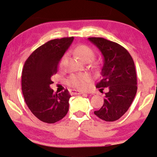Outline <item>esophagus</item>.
Wrapping results in <instances>:
<instances>
[{
	"instance_id": "1",
	"label": "esophagus",
	"mask_w": 157,
	"mask_h": 157,
	"mask_svg": "<svg viewBox=\"0 0 157 157\" xmlns=\"http://www.w3.org/2000/svg\"><path fill=\"white\" fill-rule=\"evenodd\" d=\"M71 93L73 94V95H81V94H83L84 92L78 91V90H71Z\"/></svg>"
}]
</instances>
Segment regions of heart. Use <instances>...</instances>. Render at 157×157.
<instances>
[{"label": "heart", "instance_id": "b5f03b06", "mask_svg": "<svg viewBox=\"0 0 157 157\" xmlns=\"http://www.w3.org/2000/svg\"><path fill=\"white\" fill-rule=\"evenodd\" d=\"M75 53L81 60L85 62H89L95 56V52L91 47L85 44H80L75 48ZM66 59V55H64L61 59V65H63ZM91 80L90 74L86 73L72 74L67 79V84L77 90H84L87 84Z\"/></svg>", "mask_w": 157, "mask_h": 157}]
</instances>
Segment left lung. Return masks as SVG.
I'll return each mask as SVG.
<instances>
[{"instance_id": "left-lung-1", "label": "left lung", "mask_w": 157, "mask_h": 157, "mask_svg": "<svg viewBox=\"0 0 157 157\" xmlns=\"http://www.w3.org/2000/svg\"><path fill=\"white\" fill-rule=\"evenodd\" d=\"M104 56L101 80L96 84L100 91L106 88L104 104L94 112L107 122L117 120L128 110L137 92L135 63L129 52L120 44L102 37H89Z\"/></svg>"}]
</instances>
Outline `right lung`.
Instances as JSON below:
<instances>
[{"label":"right lung","mask_w":157,"mask_h":157,"mask_svg":"<svg viewBox=\"0 0 157 157\" xmlns=\"http://www.w3.org/2000/svg\"><path fill=\"white\" fill-rule=\"evenodd\" d=\"M74 37L54 39L36 49L25 62L22 73V90L26 105L37 119L54 123L67 114L71 95L65 90L54 93L49 85L57 73L58 65Z\"/></svg>","instance_id":"right-lung-1"}]
</instances>
